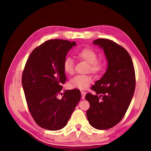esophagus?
<instances>
[{
    "label": "esophagus",
    "mask_w": 151,
    "mask_h": 151,
    "mask_svg": "<svg viewBox=\"0 0 151 151\" xmlns=\"http://www.w3.org/2000/svg\"><path fill=\"white\" fill-rule=\"evenodd\" d=\"M81 95H82V99H85V95H86V92L81 91Z\"/></svg>",
    "instance_id": "34e87169"
}]
</instances>
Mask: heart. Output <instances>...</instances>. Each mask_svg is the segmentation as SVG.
Returning <instances> with one entry per match:
<instances>
[{"instance_id": "b5f03b06", "label": "heart", "mask_w": 151, "mask_h": 151, "mask_svg": "<svg viewBox=\"0 0 151 151\" xmlns=\"http://www.w3.org/2000/svg\"><path fill=\"white\" fill-rule=\"evenodd\" d=\"M76 57L83 60L88 63V70L94 74H97L103 70V63L101 60H97V54L91 48H84L76 54ZM63 68L64 72L67 75H73L75 70L74 62L70 58H66L63 61ZM92 78L89 75H76L70 79L69 85L70 87L85 89L92 83Z\"/></svg>"}]
</instances>
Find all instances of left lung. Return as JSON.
I'll list each match as a JSON object with an SVG mask.
<instances>
[{"mask_svg":"<svg viewBox=\"0 0 151 151\" xmlns=\"http://www.w3.org/2000/svg\"><path fill=\"white\" fill-rule=\"evenodd\" d=\"M93 42L103 49L108 66L102 78L92 86L96 94H86L90 103L86 116L94 129L105 130L118 124L129 108L136 85L134 68L131 56L121 46L105 39Z\"/></svg>","mask_w":151,"mask_h":151,"instance_id":"obj_1","label":"left lung"}]
</instances>
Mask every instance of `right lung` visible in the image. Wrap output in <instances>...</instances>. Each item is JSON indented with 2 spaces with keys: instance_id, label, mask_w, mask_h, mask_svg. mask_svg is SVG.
Masks as SVG:
<instances>
[{
  "instance_id": "right-lung-1",
  "label": "right lung",
  "mask_w": 151,
  "mask_h": 151,
  "mask_svg": "<svg viewBox=\"0 0 151 151\" xmlns=\"http://www.w3.org/2000/svg\"><path fill=\"white\" fill-rule=\"evenodd\" d=\"M76 42L52 39L33 50L25 65L22 85L29 111L39 127L50 131L65 127L81 98L78 89L67 90L63 63Z\"/></svg>"
}]
</instances>
